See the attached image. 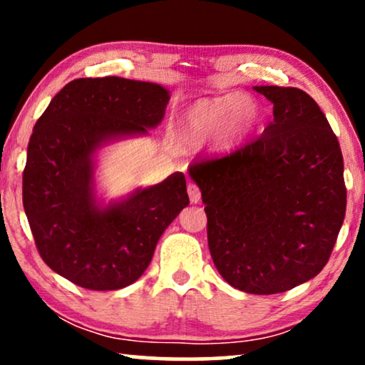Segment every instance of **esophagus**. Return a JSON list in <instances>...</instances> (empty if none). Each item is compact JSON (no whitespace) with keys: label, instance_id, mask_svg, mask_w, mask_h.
I'll use <instances>...</instances> for the list:
<instances>
[{"label":"esophagus","instance_id":"esophagus-1","mask_svg":"<svg viewBox=\"0 0 365 365\" xmlns=\"http://www.w3.org/2000/svg\"><path fill=\"white\" fill-rule=\"evenodd\" d=\"M187 194H189V199H191V202L197 204L199 201H201V189H199L197 184L189 182L187 184Z\"/></svg>","mask_w":365,"mask_h":365}]
</instances>
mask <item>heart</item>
I'll return each mask as SVG.
<instances>
[{"mask_svg": "<svg viewBox=\"0 0 365 365\" xmlns=\"http://www.w3.org/2000/svg\"><path fill=\"white\" fill-rule=\"evenodd\" d=\"M257 119L254 101L242 93L194 101L182 114L181 138L187 144H202L216 136L224 146L241 141Z\"/></svg>", "mask_w": 365, "mask_h": 365, "instance_id": "heart-1", "label": "heart"}]
</instances>
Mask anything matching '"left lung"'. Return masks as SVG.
Instances as JSON below:
<instances>
[{"label": "left lung", "mask_w": 365, "mask_h": 365, "mask_svg": "<svg viewBox=\"0 0 365 365\" xmlns=\"http://www.w3.org/2000/svg\"><path fill=\"white\" fill-rule=\"evenodd\" d=\"M274 121L224 156L194 161L207 244L224 281L277 294L316 277L346 216L341 146L317 103L297 88L256 86Z\"/></svg>", "instance_id": "obj_1"}]
</instances>
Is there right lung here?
Masks as SVG:
<instances>
[{
  "label": "right lung",
  "mask_w": 365,
  "mask_h": 365,
  "mask_svg": "<svg viewBox=\"0 0 365 365\" xmlns=\"http://www.w3.org/2000/svg\"><path fill=\"white\" fill-rule=\"evenodd\" d=\"M169 91L118 76L79 78L51 99L33 128L23 171V206L39 256L54 272L91 291L138 281L154 249L189 204L186 178L136 189L99 209L93 154L103 143L156 128Z\"/></svg>",
  "instance_id": "add662e5"
}]
</instances>
